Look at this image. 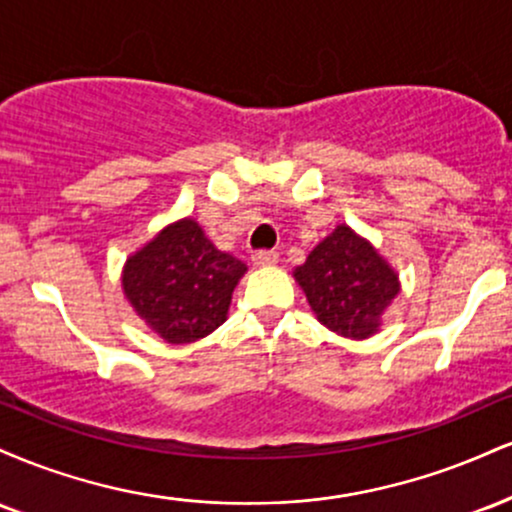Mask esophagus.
<instances>
[{"label": "esophagus", "instance_id": "esophagus-1", "mask_svg": "<svg viewBox=\"0 0 512 512\" xmlns=\"http://www.w3.org/2000/svg\"><path fill=\"white\" fill-rule=\"evenodd\" d=\"M252 262L260 264V267H269V264L279 262V252H276V250H257V252H252Z\"/></svg>", "mask_w": 512, "mask_h": 512}]
</instances>
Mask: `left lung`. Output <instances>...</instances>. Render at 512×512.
<instances>
[{"mask_svg": "<svg viewBox=\"0 0 512 512\" xmlns=\"http://www.w3.org/2000/svg\"><path fill=\"white\" fill-rule=\"evenodd\" d=\"M293 276L317 320L351 339L378 332L380 315L399 293L390 264L349 226L334 228Z\"/></svg>", "mask_w": 512, "mask_h": 512, "instance_id": "left-lung-1", "label": "left lung"}]
</instances>
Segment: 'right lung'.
<instances>
[{
	"mask_svg": "<svg viewBox=\"0 0 512 512\" xmlns=\"http://www.w3.org/2000/svg\"><path fill=\"white\" fill-rule=\"evenodd\" d=\"M245 264L214 248L197 221L182 219L127 260L122 286L132 308L170 344L223 325Z\"/></svg>",
	"mask_w": 512,
	"mask_h": 512,
	"instance_id": "obj_1",
	"label": "right lung"
}]
</instances>
